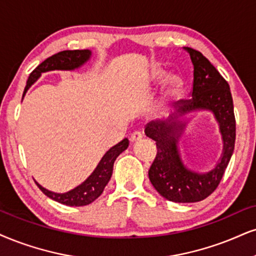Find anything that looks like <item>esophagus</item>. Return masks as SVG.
I'll list each match as a JSON object with an SVG mask.
<instances>
[{
    "label": "esophagus",
    "instance_id": "1",
    "mask_svg": "<svg viewBox=\"0 0 256 256\" xmlns=\"http://www.w3.org/2000/svg\"><path fill=\"white\" fill-rule=\"evenodd\" d=\"M141 138H142V134H141L140 132H134V133L130 135L132 142H136V141H140Z\"/></svg>",
    "mask_w": 256,
    "mask_h": 256
}]
</instances>
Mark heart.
<instances>
[{
	"mask_svg": "<svg viewBox=\"0 0 256 256\" xmlns=\"http://www.w3.org/2000/svg\"><path fill=\"white\" fill-rule=\"evenodd\" d=\"M160 77H164V74H160ZM170 85H171V92L173 94H178L179 91L182 89V82L180 80H178V78H172L171 80H170Z\"/></svg>",
	"mask_w": 256,
	"mask_h": 256,
	"instance_id": "b5f03b06",
	"label": "heart"
}]
</instances>
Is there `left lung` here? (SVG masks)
I'll list each match as a JSON object with an SVG mask.
<instances>
[{"instance_id": "left-lung-1", "label": "left lung", "mask_w": 256, "mask_h": 256, "mask_svg": "<svg viewBox=\"0 0 256 256\" xmlns=\"http://www.w3.org/2000/svg\"><path fill=\"white\" fill-rule=\"evenodd\" d=\"M194 64L191 98L178 102V115L168 122H150L144 133L156 141V156L148 176L156 190L166 200L176 203H196L205 200L218 186L234 152L236 121L234 104L228 82L200 51L186 47ZM197 108L211 110L220 123L224 138V156L210 172L196 174L186 169L178 156L176 142L184 124L179 116Z\"/></svg>"}]
</instances>
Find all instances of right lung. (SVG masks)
Segmentation results:
<instances>
[{
  "label": "right lung",
  "mask_w": 256,
  "mask_h": 256,
  "mask_svg": "<svg viewBox=\"0 0 256 256\" xmlns=\"http://www.w3.org/2000/svg\"><path fill=\"white\" fill-rule=\"evenodd\" d=\"M91 52L89 50H74V51H62L48 56L30 72L27 85L24 88V92L40 77L42 72L52 70H74V68H77L80 65H83L86 60H89ZM128 144V138H124L121 142L110 148L108 152L104 154V156L94 168L92 174L83 184L77 186L74 190L65 192V194H56V192L46 190L45 188H42L36 182L38 188L51 200L58 202L60 204L68 205V206H83V205L92 203L94 200H97L102 194L104 188L112 178V167L116 158L123 150H127Z\"/></svg>",
  "instance_id": "add662e5"
}]
</instances>
